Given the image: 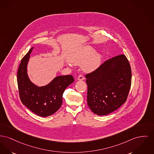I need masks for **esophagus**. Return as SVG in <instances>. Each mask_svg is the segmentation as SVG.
<instances>
[{"label":"esophagus","instance_id":"34e87169","mask_svg":"<svg viewBox=\"0 0 154 154\" xmlns=\"http://www.w3.org/2000/svg\"><path fill=\"white\" fill-rule=\"evenodd\" d=\"M77 80H80V81L84 80V77L82 74H80V75H79L78 76Z\"/></svg>","mask_w":154,"mask_h":154}]
</instances>
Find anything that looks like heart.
Returning <instances> with one entry per match:
<instances>
[{"mask_svg": "<svg viewBox=\"0 0 154 154\" xmlns=\"http://www.w3.org/2000/svg\"><path fill=\"white\" fill-rule=\"evenodd\" d=\"M95 51L91 46H82L71 55L69 60L74 64L82 63L85 72H93L100 67L102 61V55Z\"/></svg>", "mask_w": 154, "mask_h": 154, "instance_id": "obj_1", "label": "heart"}]
</instances>
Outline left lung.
<instances>
[{
  "label": "left lung",
  "instance_id": "left-lung-1",
  "mask_svg": "<svg viewBox=\"0 0 154 154\" xmlns=\"http://www.w3.org/2000/svg\"><path fill=\"white\" fill-rule=\"evenodd\" d=\"M85 77L87 103L95 114L106 115L126 101L131 84V70L125 54L105 61Z\"/></svg>",
  "mask_w": 154,
  "mask_h": 154
}]
</instances>
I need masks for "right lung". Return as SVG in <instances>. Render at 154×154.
Masks as SVG:
<instances>
[{"instance_id":"add662e5","label":"right lung","mask_w":154,"mask_h":154,"mask_svg":"<svg viewBox=\"0 0 154 154\" xmlns=\"http://www.w3.org/2000/svg\"><path fill=\"white\" fill-rule=\"evenodd\" d=\"M32 47L21 59L17 72V84L21 102L37 115L47 117L57 112L62 105L65 89L72 82V75L56 77L48 84L38 87L29 80L27 64Z\"/></svg>"}]
</instances>
